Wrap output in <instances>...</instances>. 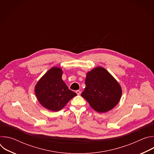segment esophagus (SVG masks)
I'll list each match as a JSON object with an SVG mask.
<instances>
[{
  "instance_id": "34e87169",
  "label": "esophagus",
  "mask_w": 154,
  "mask_h": 154,
  "mask_svg": "<svg viewBox=\"0 0 154 154\" xmlns=\"http://www.w3.org/2000/svg\"><path fill=\"white\" fill-rule=\"evenodd\" d=\"M75 93H77V95H80V93H81V91H80V90H77V91H75Z\"/></svg>"
}]
</instances>
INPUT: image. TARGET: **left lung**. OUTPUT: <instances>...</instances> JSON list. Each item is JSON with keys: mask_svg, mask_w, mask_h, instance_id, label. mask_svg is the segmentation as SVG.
<instances>
[{"mask_svg": "<svg viewBox=\"0 0 154 154\" xmlns=\"http://www.w3.org/2000/svg\"><path fill=\"white\" fill-rule=\"evenodd\" d=\"M85 85L81 96L97 112H108L121 100V86L103 67L97 66L86 73Z\"/></svg>", "mask_w": 154, "mask_h": 154, "instance_id": "obj_1", "label": "left lung"}]
</instances>
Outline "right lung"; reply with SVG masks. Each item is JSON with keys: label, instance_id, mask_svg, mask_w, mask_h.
Returning <instances> with one entry per match:
<instances>
[{"label": "right lung", "instance_id": "right-lung-1", "mask_svg": "<svg viewBox=\"0 0 154 154\" xmlns=\"http://www.w3.org/2000/svg\"><path fill=\"white\" fill-rule=\"evenodd\" d=\"M63 70L51 68L36 83L35 92L39 103L48 110L58 112L77 94L69 90L61 79Z\"/></svg>", "mask_w": 154, "mask_h": 154}]
</instances>
